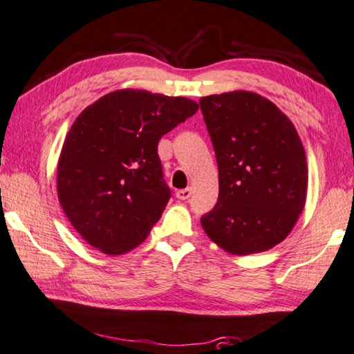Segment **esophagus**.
Segmentation results:
<instances>
[{
    "instance_id": "1",
    "label": "esophagus",
    "mask_w": 354,
    "mask_h": 354,
    "mask_svg": "<svg viewBox=\"0 0 354 354\" xmlns=\"http://www.w3.org/2000/svg\"><path fill=\"white\" fill-rule=\"evenodd\" d=\"M191 194H192V189H191V187L179 189V191H176V198H179V200H187L189 197H191Z\"/></svg>"
}]
</instances>
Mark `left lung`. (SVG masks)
Instances as JSON below:
<instances>
[{
    "label": "left lung",
    "mask_w": 354,
    "mask_h": 354,
    "mask_svg": "<svg viewBox=\"0 0 354 354\" xmlns=\"http://www.w3.org/2000/svg\"><path fill=\"white\" fill-rule=\"evenodd\" d=\"M219 170L216 207L200 223L235 256L270 250L286 239L307 198V157L286 114L246 91L200 98Z\"/></svg>",
    "instance_id": "left-lung-1"
}]
</instances>
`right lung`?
<instances>
[{"instance_id":"add662e5","label":"right lung","mask_w":354,"mask_h":354,"mask_svg":"<svg viewBox=\"0 0 354 354\" xmlns=\"http://www.w3.org/2000/svg\"><path fill=\"white\" fill-rule=\"evenodd\" d=\"M197 109L184 97L122 88L77 115L60 152L57 192L88 245L119 256L143 243L171 194L157 146Z\"/></svg>"}]
</instances>
